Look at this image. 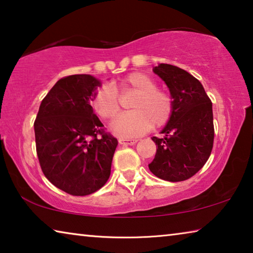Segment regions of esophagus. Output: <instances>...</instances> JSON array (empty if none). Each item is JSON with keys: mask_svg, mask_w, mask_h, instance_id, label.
I'll return each instance as SVG.
<instances>
[{"mask_svg": "<svg viewBox=\"0 0 253 253\" xmlns=\"http://www.w3.org/2000/svg\"><path fill=\"white\" fill-rule=\"evenodd\" d=\"M137 141L138 139H136V138H128V139L119 138V143L124 145H134V144H136Z\"/></svg>", "mask_w": 253, "mask_h": 253, "instance_id": "esophagus-1", "label": "esophagus"}]
</instances>
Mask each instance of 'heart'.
<instances>
[{
  "label": "heart",
  "instance_id": "heart-1",
  "mask_svg": "<svg viewBox=\"0 0 253 253\" xmlns=\"http://www.w3.org/2000/svg\"><path fill=\"white\" fill-rule=\"evenodd\" d=\"M104 85L94 93L90 105L103 120H111L120 110L119 94L136 93L129 104L133 111L127 112L111 124L114 133L122 137H133L144 134L152 126L161 127L170 119L174 109L172 97L167 90L158 87L157 82L145 73H131L115 84Z\"/></svg>",
  "mask_w": 253,
  "mask_h": 253
}]
</instances>
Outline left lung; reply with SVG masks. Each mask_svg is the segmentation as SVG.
<instances>
[{
  "label": "left lung",
  "instance_id": "1",
  "mask_svg": "<svg viewBox=\"0 0 253 253\" xmlns=\"http://www.w3.org/2000/svg\"><path fill=\"white\" fill-rule=\"evenodd\" d=\"M153 71L169 87L174 109L161 131L165 137H152L158 149L149 168L161 179L182 182L197 174L211 154L212 103L201 83L184 69L160 63Z\"/></svg>",
  "mask_w": 253,
  "mask_h": 253
}]
</instances>
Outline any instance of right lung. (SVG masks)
<instances>
[{"mask_svg": "<svg viewBox=\"0 0 253 253\" xmlns=\"http://www.w3.org/2000/svg\"><path fill=\"white\" fill-rule=\"evenodd\" d=\"M96 86L100 82L90 75L59 79L43 99L34 123L43 174L75 197L92 194L107 183L118 145L89 104Z\"/></svg>", "mask_w": 253, "mask_h": 253, "instance_id": "right-lung-1", "label": "right lung"}]
</instances>
